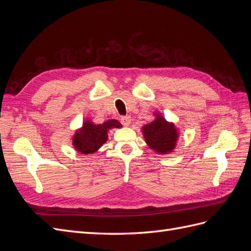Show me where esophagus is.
I'll use <instances>...</instances> for the list:
<instances>
[{"instance_id": "esophagus-1", "label": "esophagus", "mask_w": 251, "mask_h": 251, "mask_svg": "<svg viewBox=\"0 0 251 251\" xmlns=\"http://www.w3.org/2000/svg\"><path fill=\"white\" fill-rule=\"evenodd\" d=\"M120 123L123 124L124 126H130V124H131V117L130 116H121L120 117Z\"/></svg>"}]
</instances>
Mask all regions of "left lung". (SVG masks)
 <instances>
[{"instance_id":"8db88e82","label":"left lung","mask_w":251,"mask_h":251,"mask_svg":"<svg viewBox=\"0 0 251 251\" xmlns=\"http://www.w3.org/2000/svg\"><path fill=\"white\" fill-rule=\"evenodd\" d=\"M151 124L143 126L142 132L148 146L159 154H168L173 151L178 139L177 128L174 124L168 123L159 114Z\"/></svg>"}]
</instances>
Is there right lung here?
I'll return each instance as SVG.
<instances>
[{
  "instance_id": "right-lung-1",
  "label": "right lung",
  "mask_w": 251,
  "mask_h": 251,
  "mask_svg": "<svg viewBox=\"0 0 251 251\" xmlns=\"http://www.w3.org/2000/svg\"><path fill=\"white\" fill-rule=\"evenodd\" d=\"M113 127H121V125L115 119L105 121L102 125H94L86 120L73 137L75 150L85 155L95 153L108 140V131Z\"/></svg>"
}]
</instances>
